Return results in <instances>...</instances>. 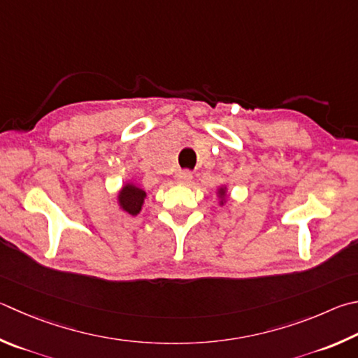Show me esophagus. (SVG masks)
I'll return each mask as SVG.
<instances>
[{"mask_svg":"<svg viewBox=\"0 0 358 358\" xmlns=\"http://www.w3.org/2000/svg\"><path fill=\"white\" fill-rule=\"evenodd\" d=\"M175 181L178 185H189L192 181V173L189 171H180L175 173Z\"/></svg>","mask_w":358,"mask_h":358,"instance_id":"1","label":"esophagus"}]
</instances>
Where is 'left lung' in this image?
I'll list each match as a JSON object with an SVG mask.
<instances>
[{
  "label": "left lung",
  "mask_w": 358,
  "mask_h": 358,
  "mask_svg": "<svg viewBox=\"0 0 358 358\" xmlns=\"http://www.w3.org/2000/svg\"><path fill=\"white\" fill-rule=\"evenodd\" d=\"M216 196L219 199V206H225L229 201V187L225 185H220L216 189Z\"/></svg>",
  "instance_id": "obj_1"
}]
</instances>
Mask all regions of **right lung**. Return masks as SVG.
Segmentation results:
<instances>
[{"label":"right lung","instance_id":"obj_1","mask_svg":"<svg viewBox=\"0 0 358 358\" xmlns=\"http://www.w3.org/2000/svg\"><path fill=\"white\" fill-rule=\"evenodd\" d=\"M145 199L147 192L138 185L129 181V183L123 185L119 194H117V205H119L122 211L128 213L129 216H138L145 203Z\"/></svg>","mask_w":358,"mask_h":358}]
</instances>
